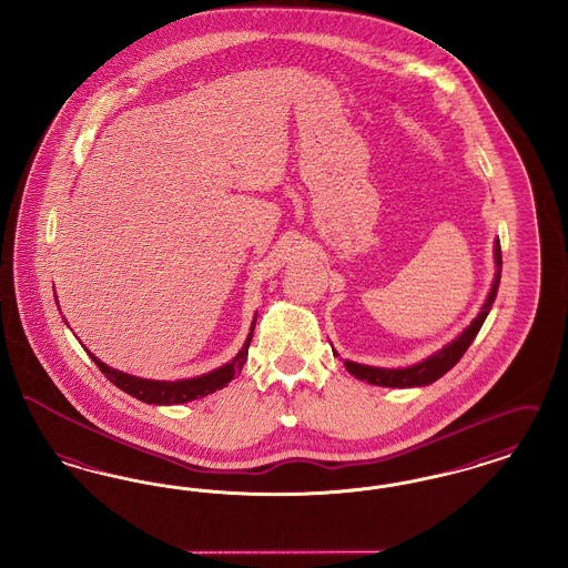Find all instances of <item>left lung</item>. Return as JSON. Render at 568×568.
<instances>
[{
    "instance_id": "left-lung-1",
    "label": "left lung",
    "mask_w": 568,
    "mask_h": 568,
    "mask_svg": "<svg viewBox=\"0 0 568 568\" xmlns=\"http://www.w3.org/2000/svg\"><path fill=\"white\" fill-rule=\"evenodd\" d=\"M494 262H496V274H494V283L491 290L487 294L486 302L481 306V311L477 313V317L466 325L458 336L447 343L443 349L428 355L426 359L410 364L405 368H381V366H366V364H357L345 359V368L352 373L353 377L359 381H366L371 385H381V387H424L430 385L436 378L443 377L445 373H449L459 362V357L470 347V343L475 341V336L479 334L481 325L486 322L491 304L498 294V285H500V271H503V253H500V241H494ZM334 355H338L336 349H332Z\"/></svg>"
}]
</instances>
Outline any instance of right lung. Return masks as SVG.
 <instances>
[{"instance_id": "1", "label": "right lung", "mask_w": 568, "mask_h": 568, "mask_svg": "<svg viewBox=\"0 0 568 568\" xmlns=\"http://www.w3.org/2000/svg\"><path fill=\"white\" fill-rule=\"evenodd\" d=\"M54 300H57V296H54ZM255 322H257V313L251 322V332L246 334V341H244L241 352L236 353L227 364L219 366L206 375H200V377L181 378V381L134 377V375H128L123 371L110 368L109 364L98 359L93 353H87L98 364V368L104 373V377L109 378L110 383H114L119 389H123L125 394L134 396L138 400L146 403V405L158 406L185 405L191 400L204 398L216 389H223L234 378V375H241L246 355H248V345H251V338H253Z\"/></svg>"}]
</instances>
